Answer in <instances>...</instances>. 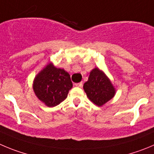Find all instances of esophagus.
Segmentation results:
<instances>
[{
	"label": "esophagus",
	"mask_w": 154,
	"mask_h": 154,
	"mask_svg": "<svg viewBox=\"0 0 154 154\" xmlns=\"http://www.w3.org/2000/svg\"><path fill=\"white\" fill-rule=\"evenodd\" d=\"M76 87H83V83H78V84H75Z\"/></svg>",
	"instance_id": "1"
}]
</instances>
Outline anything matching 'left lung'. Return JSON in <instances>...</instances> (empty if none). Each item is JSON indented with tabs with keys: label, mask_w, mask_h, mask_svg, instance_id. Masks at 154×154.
I'll return each mask as SVG.
<instances>
[{
	"label": "left lung",
	"mask_w": 154,
	"mask_h": 154,
	"mask_svg": "<svg viewBox=\"0 0 154 154\" xmlns=\"http://www.w3.org/2000/svg\"><path fill=\"white\" fill-rule=\"evenodd\" d=\"M87 97L95 105L103 106L116 95V88L103 70L95 67L90 71L88 80L84 84Z\"/></svg>",
	"instance_id": "8db88e82"
}]
</instances>
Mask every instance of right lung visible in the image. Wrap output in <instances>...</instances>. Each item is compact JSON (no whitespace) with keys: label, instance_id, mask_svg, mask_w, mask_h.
<instances>
[{"label":"right lung","instance_id":"1","mask_svg":"<svg viewBox=\"0 0 154 154\" xmlns=\"http://www.w3.org/2000/svg\"><path fill=\"white\" fill-rule=\"evenodd\" d=\"M73 84L70 74L64 69L57 68L50 62L35 77L32 88L37 98L48 107L64 101Z\"/></svg>","mask_w":154,"mask_h":154}]
</instances>
